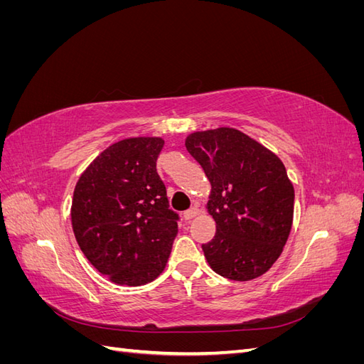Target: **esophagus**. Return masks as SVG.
<instances>
[{"label": "esophagus", "instance_id": "esophagus-1", "mask_svg": "<svg viewBox=\"0 0 364 364\" xmlns=\"http://www.w3.org/2000/svg\"><path fill=\"white\" fill-rule=\"evenodd\" d=\"M197 214H199V208L193 206V208H190V209H186V211L183 213V218H185V220H191V218L196 217Z\"/></svg>", "mask_w": 364, "mask_h": 364}]
</instances>
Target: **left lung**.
Wrapping results in <instances>:
<instances>
[{
	"label": "left lung",
	"mask_w": 364,
	"mask_h": 364,
	"mask_svg": "<svg viewBox=\"0 0 364 364\" xmlns=\"http://www.w3.org/2000/svg\"><path fill=\"white\" fill-rule=\"evenodd\" d=\"M185 147L213 186L208 211L215 235L202 245L209 266L232 281L261 277L279 258L293 223L294 190L284 164L230 127L196 132Z\"/></svg>",
	"instance_id": "obj_1"
}]
</instances>
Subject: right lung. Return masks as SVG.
<instances>
[{"instance_id":"right-lung-1","label":"right lung","mask_w":364,"mask_h":364,"mask_svg":"<svg viewBox=\"0 0 364 364\" xmlns=\"http://www.w3.org/2000/svg\"><path fill=\"white\" fill-rule=\"evenodd\" d=\"M161 138L115 142L75 185L71 222L77 243L112 282L142 285L158 278L178 235L179 214L170 209L156 171Z\"/></svg>"}]
</instances>
